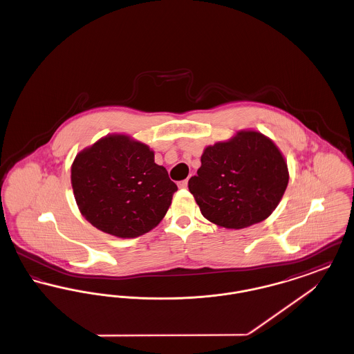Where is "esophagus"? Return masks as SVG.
<instances>
[{
    "instance_id": "obj_1",
    "label": "esophagus",
    "mask_w": 354,
    "mask_h": 354,
    "mask_svg": "<svg viewBox=\"0 0 354 354\" xmlns=\"http://www.w3.org/2000/svg\"><path fill=\"white\" fill-rule=\"evenodd\" d=\"M187 185H188V180L185 179V180H182V182H179V183H178V187L183 189V188H187Z\"/></svg>"
}]
</instances>
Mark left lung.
<instances>
[{
	"mask_svg": "<svg viewBox=\"0 0 354 354\" xmlns=\"http://www.w3.org/2000/svg\"><path fill=\"white\" fill-rule=\"evenodd\" d=\"M189 192L211 223L240 230L267 219L286 192L289 174L283 153L268 136L243 130L204 149Z\"/></svg>",
	"mask_w": 354,
	"mask_h": 354,
	"instance_id": "obj_1",
	"label": "left lung"
}]
</instances>
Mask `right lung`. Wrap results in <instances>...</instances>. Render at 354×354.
I'll return each instance as SVG.
<instances>
[{
    "label": "right lung",
    "mask_w": 354,
    "mask_h": 354,
    "mask_svg": "<svg viewBox=\"0 0 354 354\" xmlns=\"http://www.w3.org/2000/svg\"><path fill=\"white\" fill-rule=\"evenodd\" d=\"M71 185L86 220L122 239L155 228L178 191L150 147L122 134L107 135L75 156Z\"/></svg>",
    "instance_id": "add662e5"
}]
</instances>
